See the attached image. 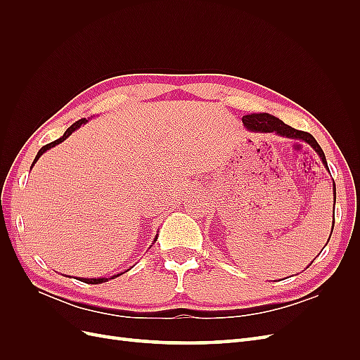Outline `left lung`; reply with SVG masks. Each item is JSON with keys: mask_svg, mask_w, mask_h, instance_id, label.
I'll list each match as a JSON object with an SVG mask.
<instances>
[{"mask_svg": "<svg viewBox=\"0 0 360 360\" xmlns=\"http://www.w3.org/2000/svg\"><path fill=\"white\" fill-rule=\"evenodd\" d=\"M243 124L249 129V130H255V132H275L281 136H287V138H292V139H302L304 143H308L315 151H317L319 156L321 158L324 167L329 169L328 167V162H326V156L323 153L321 147L319 146L317 141L315 138L308 134V132H303V130H297L294 129L288 124H285L284 122H281L279 118L270 115V114H250V115H245L242 118ZM333 193L336 195V188H335V183H333ZM336 200V197H335ZM333 225H335V217H333ZM333 230V228H332Z\"/></svg>", "mask_w": 360, "mask_h": 360, "instance_id": "obj_1", "label": "left lung"}]
</instances>
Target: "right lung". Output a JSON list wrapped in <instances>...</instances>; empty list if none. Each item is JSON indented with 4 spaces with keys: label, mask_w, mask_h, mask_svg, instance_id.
<instances>
[{
    "label": "right lung",
    "mask_w": 360,
    "mask_h": 360,
    "mask_svg": "<svg viewBox=\"0 0 360 360\" xmlns=\"http://www.w3.org/2000/svg\"><path fill=\"white\" fill-rule=\"evenodd\" d=\"M84 123H86V120L85 118H81V120H78V122H75L68 130H66V132H64V135L60 138V139H57V141H53V143H49V144H46V146H43L40 150H39V153H37V156H36V159H34V162H32V165H34V163L37 162V159L43 155V153H45V151L46 150H49L51 147H56L57 144H60V143H63V141L64 139H66L72 132H73V130H76V129H78V127H81V124H84ZM118 275H115V276H112L111 279H114V278H117ZM79 281H82V282H85V284H102V282H105V281H108L106 278H97V279H85V278H79Z\"/></svg>",
    "instance_id": "1"
}]
</instances>
